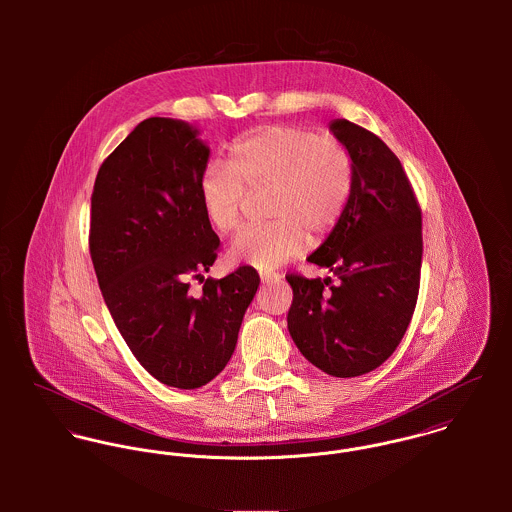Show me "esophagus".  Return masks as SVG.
<instances>
[{
  "mask_svg": "<svg viewBox=\"0 0 512 512\" xmlns=\"http://www.w3.org/2000/svg\"><path fill=\"white\" fill-rule=\"evenodd\" d=\"M260 280H262V284H274L280 280V276L272 274V272H260Z\"/></svg>",
  "mask_w": 512,
  "mask_h": 512,
  "instance_id": "esophagus-1",
  "label": "esophagus"
}]
</instances>
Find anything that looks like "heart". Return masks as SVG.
<instances>
[{
  "label": "heart",
  "instance_id": "obj_1",
  "mask_svg": "<svg viewBox=\"0 0 512 512\" xmlns=\"http://www.w3.org/2000/svg\"><path fill=\"white\" fill-rule=\"evenodd\" d=\"M228 167L209 165L199 179L205 217L220 234L242 222L246 191L270 187L266 217L232 242V262L272 272L299 256L309 234L327 238L345 217L355 191V159L335 136L301 126H268L228 147Z\"/></svg>",
  "mask_w": 512,
  "mask_h": 512
}]
</instances>
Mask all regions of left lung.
I'll list each match as a JSON object with an SVG mask.
<instances>
[{"label":"left lung","mask_w":512,"mask_h":512,"mask_svg":"<svg viewBox=\"0 0 512 512\" xmlns=\"http://www.w3.org/2000/svg\"><path fill=\"white\" fill-rule=\"evenodd\" d=\"M331 132L355 159V191L339 226L307 258L331 278L288 274V329L311 365L339 378L382 365L400 345L420 292L422 209L412 183L376 134L335 120Z\"/></svg>","instance_id":"8db88e82"}]
</instances>
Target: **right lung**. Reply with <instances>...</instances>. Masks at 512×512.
I'll use <instances>...</instances> for the list:
<instances>
[{
	"instance_id": "obj_1",
	"label": "right lung",
	"mask_w": 512,
	"mask_h": 512,
	"mask_svg": "<svg viewBox=\"0 0 512 512\" xmlns=\"http://www.w3.org/2000/svg\"><path fill=\"white\" fill-rule=\"evenodd\" d=\"M209 147L181 120L147 118L100 165L88 248L102 297L126 345L159 382H211L230 361L260 286L252 266L213 280L220 240L201 207Z\"/></svg>"
}]
</instances>
